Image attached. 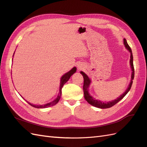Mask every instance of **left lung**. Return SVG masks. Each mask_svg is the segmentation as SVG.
<instances>
[{
	"instance_id": "left-lung-1",
	"label": "left lung",
	"mask_w": 147,
	"mask_h": 147,
	"mask_svg": "<svg viewBox=\"0 0 147 147\" xmlns=\"http://www.w3.org/2000/svg\"><path fill=\"white\" fill-rule=\"evenodd\" d=\"M124 44L125 45V47L129 50V52L130 53H131L130 65H131V68L132 71V74H131V82H130L127 90H125L122 95H120L118 98H117L116 100H112V101H111V102H103L100 101V100H96L95 98H94L89 93V87L90 86V84L91 82V80L89 79V78L87 76L86 74L82 72V71H81L80 72L84 78L83 90H84V98H85L86 101L89 104H90L91 105L94 106L95 107H97V108H102V109L110 108V107H113V105H115L118 102H119L121 100H122L125 97V95L128 93V92L130 90V89H131L132 82H133L132 80L134 78V65H133V56H132V50H131V47H129V45H128L125 39H124Z\"/></svg>"
}]
</instances>
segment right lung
<instances>
[{"mask_svg":"<svg viewBox=\"0 0 147 147\" xmlns=\"http://www.w3.org/2000/svg\"><path fill=\"white\" fill-rule=\"evenodd\" d=\"M76 67H74L73 68L71 69L69 72L66 73V74H65L61 78V80H60V91H59V93H58V95L57 96V97L55 100H54L53 101L50 102V103H46V104H44V105H32L31 103H30L29 102H27L29 105H30L31 106L34 107V108H47V107H52V106H53L55 105H56L58 101H59L60 99V97H61V89H62V87L63 86V85L65 84L68 81L70 77L72 76V75L76 72Z\"/></svg>","mask_w":147,"mask_h":147,"instance_id":"add662e5","label":"right lung"}]
</instances>
